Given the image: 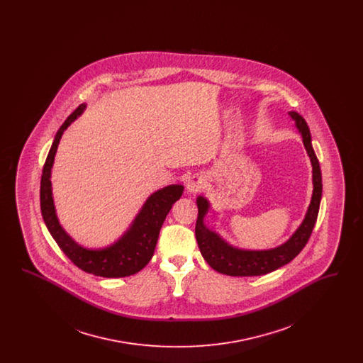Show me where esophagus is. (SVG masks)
Returning <instances> with one entry per match:
<instances>
[{"mask_svg":"<svg viewBox=\"0 0 363 363\" xmlns=\"http://www.w3.org/2000/svg\"><path fill=\"white\" fill-rule=\"evenodd\" d=\"M207 186V179L203 174H194L189 181L186 188L189 190L190 193H199Z\"/></svg>","mask_w":363,"mask_h":363,"instance_id":"34e87169","label":"esophagus"}]
</instances>
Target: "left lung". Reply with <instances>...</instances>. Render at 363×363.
I'll list each match as a JSON object with an SVG mask.
<instances>
[{
  "instance_id": "left-lung-1",
  "label": "left lung",
  "mask_w": 363,
  "mask_h": 363,
  "mask_svg": "<svg viewBox=\"0 0 363 363\" xmlns=\"http://www.w3.org/2000/svg\"><path fill=\"white\" fill-rule=\"evenodd\" d=\"M289 114L291 116V118L296 123V128L302 135L305 148L311 157V166H313V196H311V203L308 209V213L293 237L281 246L271 250H241L227 245L219 235H216L204 225V216L207 213L209 204L204 197H199L197 199L199 215H197V222L194 228L196 240L199 243L200 252L209 264V267H212L215 271L223 275L259 277V275L269 274L295 259L311 238L317 216H318L320 201L323 194L321 170H320L318 159L311 147V132H309L308 123L303 120L302 116H299L295 111H290Z\"/></svg>"
}]
</instances>
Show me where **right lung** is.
Wrapping results in <instances>:
<instances>
[{"mask_svg":"<svg viewBox=\"0 0 363 363\" xmlns=\"http://www.w3.org/2000/svg\"><path fill=\"white\" fill-rule=\"evenodd\" d=\"M86 108L80 104L58 129L49 155L46 157L42 178H40V211L48 230L54 241L67 257L82 271L95 277H130L141 271L152 259L156 242L162 225L173 207L174 203L182 196V185H170L155 191L141 208L132 227L122 235L121 240L113 246L102 250H88L79 246L58 223L54 203H52V173L54 155L64 130L74 121Z\"/></svg>","mask_w":363,"mask_h":363,"instance_id":"right-lung-1","label":"right lung"}]
</instances>
